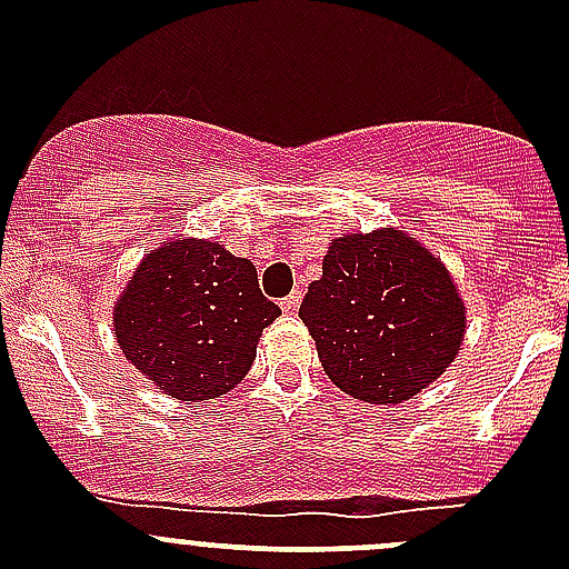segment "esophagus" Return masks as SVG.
Segmentation results:
<instances>
[{"mask_svg": "<svg viewBox=\"0 0 569 569\" xmlns=\"http://www.w3.org/2000/svg\"><path fill=\"white\" fill-rule=\"evenodd\" d=\"M300 302H302V289H295L289 297H286L283 302H280V308H283V311H289V313H295L297 308H300Z\"/></svg>", "mask_w": 569, "mask_h": 569, "instance_id": "esophagus-1", "label": "esophagus"}]
</instances>
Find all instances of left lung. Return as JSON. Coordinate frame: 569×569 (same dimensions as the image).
<instances>
[{
    "label": "left lung",
    "mask_w": 569,
    "mask_h": 569,
    "mask_svg": "<svg viewBox=\"0 0 569 569\" xmlns=\"http://www.w3.org/2000/svg\"><path fill=\"white\" fill-rule=\"evenodd\" d=\"M300 319L327 377L375 405L412 399L438 380L465 332L446 267L401 231L332 239Z\"/></svg>",
    "instance_id": "obj_1"
}]
</instances>
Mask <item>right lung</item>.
<instances>
[{
  "label": "right lung",
  "instance_id": "1",
  "mask_svg": "<svg viewBox=\"0 0 569 569\" xmlns=\"http://www.w3.org/2000/svg\"><path fill=\"white\" fill-rule=\"evenodd\" d=\"M278 313L248 258H233L222 244L176 239L142 258L114 306V336L164 393L203 401L242 382L263 327Z\"/></svg>",
  "mask_w": 569,
  "mask_h": 569
}]
</instances>
